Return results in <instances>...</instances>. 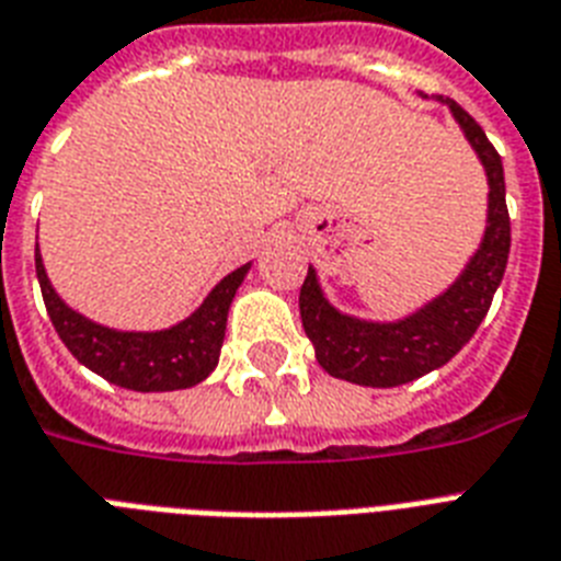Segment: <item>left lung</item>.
<instances>
[{"label": "left lung", "instance_id": "1", "mask_svg": "<svg viewBox=\"0 0 561 561\" xmlns=\"http://www.w3.org/2000/svg\"><path fill=\"white\" fill-rule=\"evenodd\" d=\"M439 101L451 110L466 142L478 153L489 183L486 229L460 276L439 297L390 323L360 320L337 311L325 299L311 264L299 290V317L308 341L314 343L317 364L334 378L360 387H399L448 364L471 341V334L478 332L497 285L504 279L506 259H510L504 165L483 127L457 101Z\"/></svg>", "mask_w": 561, "mask_h": 561}]
</instances>
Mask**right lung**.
I'll return each mask as SVG.
<instances>
[{"mask_svg":"<svg viewBox=\"0 0 561 561\" xmlns=\"http://www.w3.org/2000/svg\"><path fill=\"white\" fill-rule=\"evenodd\" d=\"M34 262H37L43 302H46L51 325L66 343V350L72 352L83 367L107 378L110 383L136 392L186 390V387L201 383L203 378H209L211 369L218 367L229 306L250 273V262L227 273L186 320H180L169 329L122 332V329L95 323L81 311L66 306L55 285L48 282L39 247L34 253Z\"/></svg>","mask_w":561,"mask_h":561,"instance_id":"add662e5","label":"right lung"}]
</instances>
